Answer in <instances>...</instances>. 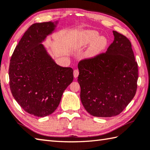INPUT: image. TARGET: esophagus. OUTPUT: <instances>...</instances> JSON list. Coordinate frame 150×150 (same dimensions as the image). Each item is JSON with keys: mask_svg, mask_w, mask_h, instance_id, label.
<instances>
[{"mask_svg": "<svg viewBox=\"0 0 150 150\" xmlns=\"http://www.w3.org/2000/svg\"><path fill=\"white\" fill-rule=\"evenodd\" d=\"M79 74V71L77 69H75L74 71H73V76H74L75 78H77Z\"/></svg>", "mask_w": 150, "mask_h": 150, "instance_id": "esophagus-1", "label": "esophagus"}]
</instances>
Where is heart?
I'll return each instance as SVG.
<instances>
[{
  "mask_svg": "<svg viewBox=\"0 0 150 150\" xmlns=\"http://www.w3.org/2000/svg\"><path fill=\"white\" fill-rule=\"evenodd\" d=\"M88 47L85 57L88 59H93L100 55L107 48L108 40L103 36H99V33L95 30H87L84 32L80 43L81 47Z\"/></svg>",
  "mask_w": 150,
  "mask_h": 150,
  "instance_id": "1",
  "label": "heart"
}]
</instances>
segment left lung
I'll use <instances>...</instances> for the list:
<instances>
[{"instance_id":"left-lung-1","label":"left lung","mask_w":150,"mask_h":150,"mask_svg":"<svg viewBox=\"0 0 150 150\" xmlns=\"http://www.w3.org/2000/svg\"><path fill=\"white\" fill-rule=\"evenodd\" d=\"M114 40L105 53L78 64L77 81L84 108L96 117L121 113L137 88L138 64L130 41L113 31Z\"/></svg>"}]
</instances>
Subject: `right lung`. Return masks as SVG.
Returning a JSON list of instances; mask_svg holds the SVG:
<instances>
[{
    "label": "right lung",
    "instance_id": "right-lung-1",
    "mask_svg": "<svg viewBox=\"0 0 150 150\" xmlns=\"http://www.w3.org/2000/svg\"><path fill=\"white\" fill-rule=\"evenodd\" d=\"M58 23L57 21L32 25L11 57V93L23 110L35 116L53 112L73 80V69L58 65L42 43L54 32Z\"/></svg>",
    "mask_w": 150,
    "mask_h": 150
}]
</instances>
